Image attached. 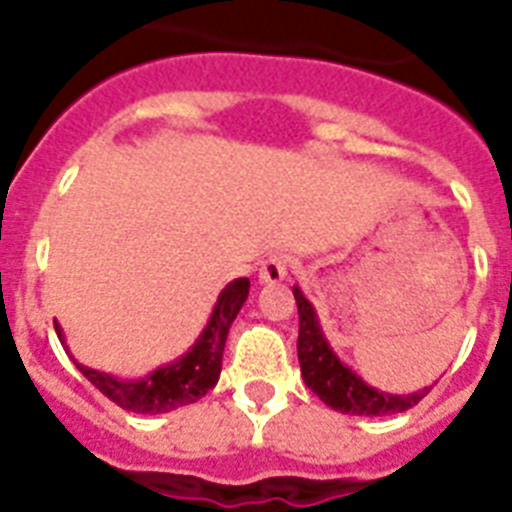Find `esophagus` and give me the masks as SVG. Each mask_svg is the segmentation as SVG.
<instances>
[{
	"mask_svg": "<svg viewBox=\"0 0 512 512\" xmlns=\"http://www.w3.org/2000/svg\"><path fill=\"white\" fill-rule=\"evenodd\" d=\"M289 265H292V257L284 255V252H273L263 265H260V281L263 284H279L289 276Z\"/></svg>",
	"mask_w": 512,
	"mask_h": 512,
	"instance_id": "1",
	"label": "esophagus"
}]
</instances>
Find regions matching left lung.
<instances>
[{
	"label": "left lung",
	"mask_w": 512,
	"mask_h": 512,
	"mask_svg": "<svg viewBox=\"0 0 512 512\" xmlns=\"http://www.w3.org/2000/svg\"><path fill=\"white\" fill-rule=\"evenodd\" d=\"M297 300V313H300V335H297V358H300V372H303L305 385L316 393L327 406L342 414H364V417H382V414H396L412 409L428 396L422 388L409 396H393L382 390L366 385L350 366H345L337 358V353L329 348L327 337L321 332L316 308L308 303L303 289L292 287Z\"/></svg>",
	"instance_id": "8db88e82"
}]
</instances>
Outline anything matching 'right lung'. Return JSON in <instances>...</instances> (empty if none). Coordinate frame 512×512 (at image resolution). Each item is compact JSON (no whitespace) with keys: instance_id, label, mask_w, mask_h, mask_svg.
I'll list each match as a JSON object with an SVG mask.
<instances>
[{"instance_id":"right-lung-1","label":"right lung","mask_w":512,"mask_h":512,"mask_svg":"<svg viewBox=\"0 0 512 512\" xmlns=\"http://www.w3.org/2000/svg\"><path fill=\"white\" fill-rule=\"evenodd\" d=\"M249 295V279H233L228 287L217 295V303L212 308L207 327L201 329L199 340L193 342L188 353L175 358L172 364H164L146 374L143 380H122L114 374L98 372L90 366L79 364V372L95 385L106 398L119 404L127 412L135 414H162L172 412L177 406L193 404L201 396H207L220 380V366H223V350L228 340V329L233 319L239 316L241 305L247 303ZM60 342L63 340V329L55 324Z\"/></svg>"}]
</instances>
